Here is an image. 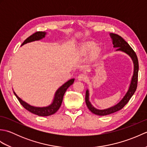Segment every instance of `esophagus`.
Wrapping results in <instances>:
<instances>
[{
	"instance_id": "obj_1",
	"label": "esophagus",
	"mask_w": 147,
	"mask_h": 147,
	"mask_svg": "<svg viewBox=\"0 0 147 147\" xmlns=\"http://www.w3.org/2000/svg\"><path fill=\"white\" fill-rule=\"evenodd\" d=\"M86 79V76L84 74H80L78 76V80L79 81H85Z\"/></svg>"
}]
</instances>
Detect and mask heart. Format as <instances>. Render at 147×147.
<instances>
[{
  "label": "heart",
  "instance_id": "obj_1",
  "mask_svg": "<svg viewBox=\"0 0 147 147\" xmlns=\"http://www.w3.org/2000/svg\"><path fill=\"white\" fill-rule=\"evenodd\" d=\"M93 47V43L92 42H88L86 43V44L83 45V46H82V49H81V52L82 54H85V53L88 52L89 51H90Z\"/></svg>",
  "mask_w": 147,
  "mask_h": 147
}]
</instances>
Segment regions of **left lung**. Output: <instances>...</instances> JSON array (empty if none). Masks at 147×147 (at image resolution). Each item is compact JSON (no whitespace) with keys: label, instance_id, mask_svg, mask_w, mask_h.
I'll list each match as a JSON object with an SVG mask.
<instances>
[{"label":"left lung","instance_id":"obj_1","mask_svg":"<svg viewBox=\"0 0 147 147\" xmlns=\"http://www.w3.org/2000/svg\"><path fill=\"white\" fill-rule=\"evenodd\" d=\"M110 36L112 40V43H113L114 45V47L117 48L116 51H119L123 52H125L126 54L129 55L131 58L132 59L134 64V72L131 79V82L130 83V86L127 93H126V95H124L123 99H122L118 104L114 105L113 107H111L107 109H104V110H99V109L95 108L89 101V92L88 90H86L85 95V102L87 107H88L89 110L91 111L92 113L98 115H109L112 113H114V112L123 109L124 106L126 105L127 103L129 102L130 98H131V96L133 95L134 93H135L137 88V83H138L139 64L138 57H137L136 53L133 51V49L131 47L128 43L122 38L121 36L114 33H111Z\"/></svg>","mask_w":147,"mask_h":147}]
</instances>
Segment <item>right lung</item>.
Listing matches in <instances>:
<instances>
[{
  "label": "right lung",
  "mask_w": 147,
  "mask_h": 147,
  "mask_svg": "<svg viewBox=\"0 0 147 147\" xmlns=\"http://www.w3.org/2000/svg\"><path fill=\"white\" fill-rule=\"evenodd\" d=\"M46 35V32H37L35 33H33V35L30 36L28 38H27L23 43H22V45L26 44L27 43L32 42L33 41H36V40H41L43 38H44ZM74 79H71L66 83H65L64 85H62L60 88H59L57 91H56L55 93L54 98L53 100L52 104L47 106V107H33L27 104L26 102H24L23 100L19 97V96L16 94V93L14 92V95L16 96L17 98L18 99L19 102H20V104L23 106L24 109H26L27 111H30L33 114H35L36 115H38L39 116H48V115H51L55 114L57 112L59 109L60 108L62 100H63V96L64 93L66 91L67 89L71 85H73L74 83Z\"/></svg>",
  "instance_id": "1"
}]
</instances>
